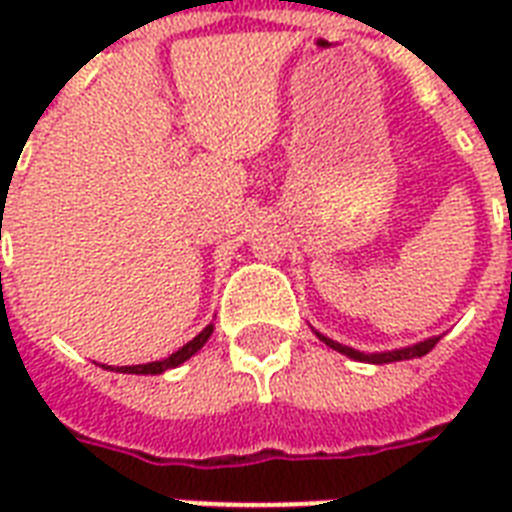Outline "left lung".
<instances>
[{"mask_svg": "<svg viewBox=\"0 0 512 512\" xmlns=\"http://www.w3.org/2000/svg\"><path fill=\"white\" fill-rule=\"evenodd\" d=\"M316 337H319L324 345H329L332 350H337V353H342V356L353 358V361H369V364H390V361H406V358H420L425 356V353H430V350L436 348V342L441 340V337H430V340H422L417 342V345H409V348H398V350H385V353H361V350L356 348H348V345H340V342L329 340V337H324L321 332H316Z\"/></svg>", "mask_w": 512, "mask_h": 512, "instance_id": "1", "label": "left lung"}]
</instances>
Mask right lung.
Listing matches in <instances>:
<instances>
[{"label": "right lung", "instance_id": "obj_1", "mask_svg": "<svg viewBox=\"0 0 512 512\" xmlns=\"http://www.w3.org/2000/svg\"><path fill=\"white\" fill-rule=\"evenodd\" d=\"M212 324H207V327L201 329L199 335L193 337L191 342H185L183 348L175 350L172 356L162 358V361H151V364H138V366H106V369H111V372H124V374H162L167 372V369H175V366H180L183 361H188V358L193 356V353H199L201 348H204V342L209 340V335H212Z\"/></svg>", "mask_w": 512, "mask_h": 512}]
</instances>
